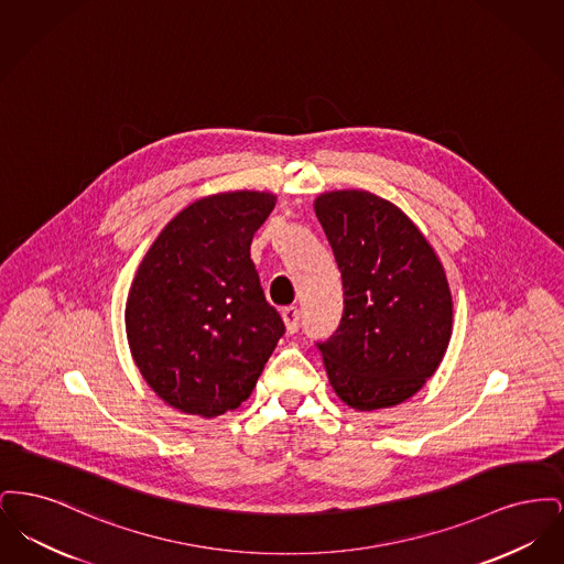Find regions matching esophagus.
Segmentation results:
<instances>
[{"label": "esophagus", "mask_w": 564, "mask_h": 564, "mask_svg": "<svg viewBox=\"0 0 564 564\" xmlns=\"http://www.w3.org/2000/svg\"><path fill=\"white\" fill-rule=\"evenodd\" d=\"M283 322H285V329H288V334H295L297 332V327H300V311H297V306H288V308H283Z\"/></svg>", "instance_id": "esophagus-1"}]
</instances>
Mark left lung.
Here are the masks:
<instances>
[{
    "label": "left lung",
    "mask_w": 564,
    "mask_h": 564,
    "mask_svg": "<svg viewBox=\"0 0 564 564\" xmlns=\"http://www.w3.org/2000/svg\"><path fill=\"white\" fill-rule=\"evenodd\" d=\"M343 276L345 311L317 345L334 393L372 412L410 400L453 336V295L440 258L398 205L366 189L315 198Z\"/></svg>",
    "instance_id": "8db88e82"
}]
</instances>
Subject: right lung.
Here are the masks:
<instances>
[{
    "label": "right lung",
    "mask_w": 564,
    "mask_h": 564,
    "mask_svg": "<svg viewBox=\"0 0 564 564\" xmlns=\"http://www.w3.org/2000/svg\"><path fill=\"white\" fill-rule=\"evenodd\" d=\"M272 192L235 189L175 215L134 274L124 325L134 366L171 408L214 419L253 391L285 332L251 262Z\"/></svg>",
    "instance_id": "right-lung-1"
}]
</instances>
